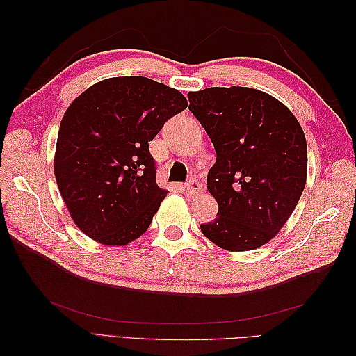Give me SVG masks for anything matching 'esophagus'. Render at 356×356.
Listing matches in <instances>:
<instances>
[{
    "label": "esophagus",
    "instance_id": "esophagus-1",
    "mask_svg": "<svg viewBox=\"0 0 356 356\" xmlns=\"http://www.w3.org/2000/svg\"><path fill=\"white\" fill-rule=\"evenodd\" d=\"M184 190H185L188 194L195 195V194H199V193L202 191V184L199 182L197 179H190V182H188V184L184 186Z\"/></svg>",
    "mask_w": 356,
    "mask_h": 356
}]
</instances>
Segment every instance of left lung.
<instances>
[{
	"label": "left lung",
	"instance_id": "1",
	"mask_svg": "<svg viewBox=\"0 0 356 356\" xmlns=\"http://www.w3.org/2000/svg\"><path fill=\"white\" fill-rule=\"evenodd\" d=\"M188 99L217 154L207 184L218 213L200 229L228 251L260 248L283 228L305 190L301 125L286 105L255 88L211 87Z\"/></svg>",
	"mask_w": 356,
	"mask_h": 356
}]
</instances>
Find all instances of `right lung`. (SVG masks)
I'll list each match as a JSON object with an SVG mask.
<instances>
[{
    "instance_id": "1",
    "label": "right lung",
    "mask_w": 356,
    "mask_h": 356,
    "mask_svg": "<svg viewBox=\"0 0 356 356\" xmlns=\"http://www.w3.org/2000/svg\"><path fill=\"white\" fill-rule=\"evenodd\" d=\"M186 107L176 88L143 76L101 81L70 104L58 133L55 177L82 232L124 246L148 229L166 195L148 142Z\"/></svg>"
}]
</instances>
